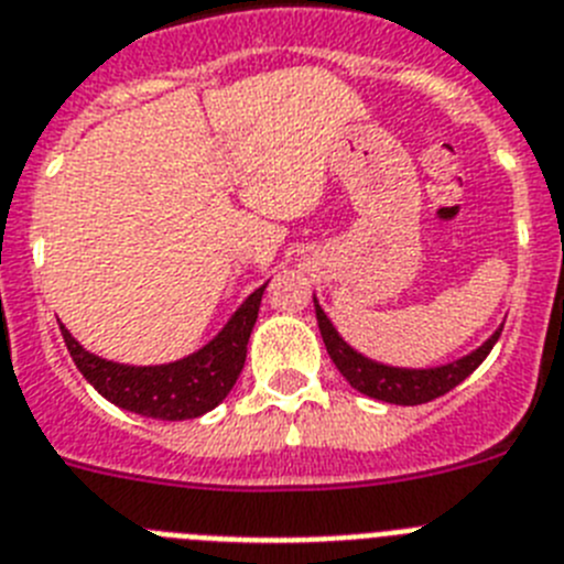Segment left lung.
Here are the masks:
<instances>
[{
    "label": "left lung",
    "mask_w": 564,
    "mask_h": 564,
    "mask_svg": "<svg viewBox=\"0 0 564 564\" xmlns=\"http://www.w3.org/2000/svg\"><path fill=\"white\" fill-rule=\"evenodd\" d=\"M315 315L332 364H335L337 369H340V375L349 380L351 389H357L360 394H366V398L383 400V403L394 405H420L429 403V400L434 398H443L445 391H452L454 386L463 383L465 377L471 375V371L486 360L488 351L494 349V343L499 340V332H502L497 329L479 349H474L471 355L459 357L454 364L434 366V369H400V366L377 364V360H369L366 355L351 349L349 343L337 335V329L332 326L326 312L321 310L317 297Z\"/></svg>",
    "instance_id": "obj_1"
}]
</instances>
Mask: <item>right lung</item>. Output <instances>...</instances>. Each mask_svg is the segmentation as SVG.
Segmentation results:
<instances>
[{
  "mask_svg": "<svg viewBox=\"0 0 564 564\" xmlns=\"http://www.w3.org/2000/svg\"><path fill=\"white\" fill-rule=\"evenodd\" d=\"M261 289L238 306L218 335L193 355L181 357L175 364L161 366H127L112 364L105 357L87 351L65 323H58L65 346L70 351L76 369L85 375L87 383L99 391L101 398L119 409L133 411L141 417L153 420H193L213 411L232 391L247 360V343L258 321L263 297Z\"/></svg>",
  "mask_w": 564,
  "mask_h": 564,
  "instance_id": "1",
  "label": "right lung"
}]
</instances>
